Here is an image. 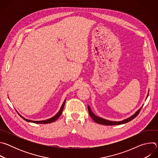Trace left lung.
<instances>
[{
	"label": "left lung",
	"mask_w": 158,
	"mask_h": 158,
	"mask_svg": "<svg viewBox=\"0 0 158 158\" xmlns=\"http://www.w3.org/2000/svg\"><path fill=\"white\" fill-rule=\"evenodd\" d=\"M148 94L146 97V99L148 98ZM143 107V106L139 109L136 112H135V114H133L132 116L126 119H124L123 121H109V120H107V119H103L102 118H100V117H98L97 116H96L93 111L91 110V107H90L89 106H87V108H88V110H89V115L91 116V117L92 118V119H93L94 121H95L96 123H98V124H102V125H106V126H112V125H120V124H125V123H127L129 121H131V120H132L133 119H134L135 118H136L139 113V112L141 109V108Z\"/></svg>",
	"instance_id": "obj_1"
}]
</instances>
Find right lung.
<instances>
[{
  "label": "right lung",
  "mask_w": 158,
  "mask_h": 158,
  "mask_svg": "<svg viewBox=\"0 0 158 158\" xmlns=\"http://www.w3.org/2000/svg\"><path fill=\"white\" fill-rule=\"evenodd\" d=\"M65 100L64 101L59 111L57 112V113L52 118H50V119H48L47 120H44V121H31V120H29V119H26L25 118H24L23 116H22L20 114H19V116L23 119H24L25 121H27V122H30V123H37V124H49V123H53L54 121H56L59 117L61 115V114L62 113V110H63V109H64V105H65Z\"/></svg>",
  "instance_id": "1"
}]
</instances>
